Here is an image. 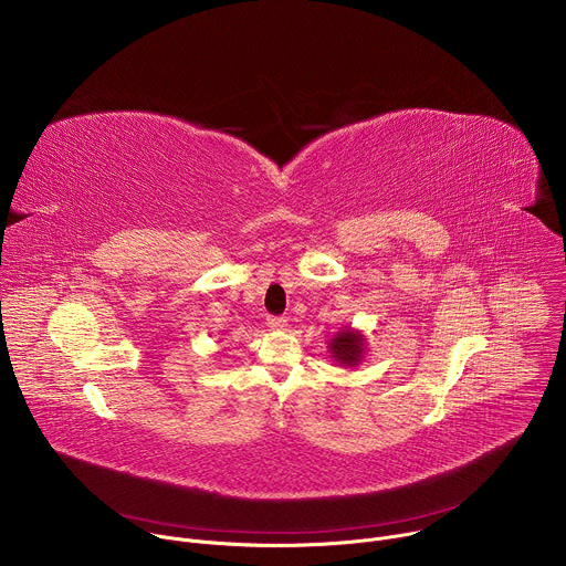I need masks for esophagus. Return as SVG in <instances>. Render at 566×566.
Masks as SVG:
<instances>
[{
  "mask_svg": "<svg viewBox=\"0 0 566 566\" xmlns=\"http://www.w3.org/2000/svg\"><path fill=\"white\" fill-rule=\"evenodd\" d=\"M266 325H269L271 329L280 332V329H284V327H286V317H282V315H269V322H266Z\"/></svg>",
  "mask_w": 566,
  "mask_h": 566,
  "instance_id": "1",
  "label": "esophagus"
}]
</instances>
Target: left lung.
I'll use <instances>...</instances> for the list:
<instances>
[{
	"instance_id": "obj_1",
	"label": "left lung",
	"mask_w": 566,
	"mask_h": 566,
	"mask_svg": "<svg viewBox=\"0 0 566 566\" xmlns=\"http://www.w3.org/2000/svg\"><path fill=\"white\" fill-rule=\"evenodd\" d=\"M329 354L336 363L345 367H356L365 356V336L354 329L338 332L329 343Z\"/></svg>"
}]
</instances>
